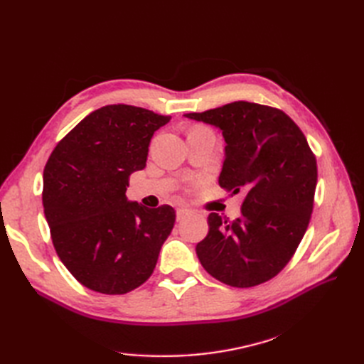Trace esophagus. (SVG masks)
Listing matches in <instances>:
<instances>
[{
  "mask_svg": "<svg viewBox=\"0 0 364 364\" xmlns=\"http://www.w3.org/2000/svg\"><path fill=\"white\" fill-rule=\"evenodd\" d=\"M188 214H191V209H188V208H178V209H176V215H178V220H182L183 217H186Z\"/></svg>",
  "mask_w": 364,
  "mask_h": 364,
  "instance_id": "34e87169",
  "label": "esophagus"
}]
</instances>
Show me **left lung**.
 Returning <instances> with one entry per match:
<instances>
[{"label": "left lung", "mask_w": 364, "mask_h": 364, "mask_svg": "<svg viewBox=\"0 0 364 364\" xmlns=\"http://www.w3.org/2000/svg\"><path fill=\"white\" fill-rule=\"evenodd\" d=\"M183 117L222 130L225 162L218 183L246 191L241 217H208L196 253L203 269L230 287L272 279L287 266L310 223L317 183L316 156L302 130L279 109L234 102Z\"/></svg>", "instance_id": "1"}]
</instances>
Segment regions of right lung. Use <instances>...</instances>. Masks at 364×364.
I'll return each instance as SVG.
<instances>
[{
    "instance_id": "obj_1",
    "label": "right lung",
    "mask_w": 364,
    "mask_h": 364,
    "mask_svg": "<svg viewBox=\"0 0 364 364\" xmlns=\"http://www.w3.org/2000/svg\"><path fill=\"white\" fill-rule=\"evenodd\" d=\"M171 117L107 105L65 136L43 170V214L60 261L90 290L124 294L144 284L174 226L170 205L129 202V176Z\"/></svg>"
}]
</instances>
